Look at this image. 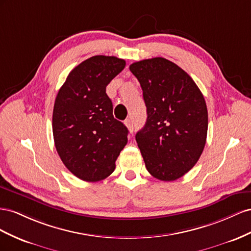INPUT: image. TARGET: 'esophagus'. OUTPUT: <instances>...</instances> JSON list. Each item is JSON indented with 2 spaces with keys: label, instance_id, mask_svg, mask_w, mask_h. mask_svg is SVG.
<instances>
[{
  "label": "esophagus",
  "instance_id": "esophagus-1",
  "mask_svg": "<svg viewBox=\"0 0 251 251\" xmlns=\"http://www.w3.org/2000/svg\"><path fill=\"white\" fill-rule=\"evenodd\" d=\"M125 125L127 126L128 130H129V131L132 133V132H133V129H134V127H133V122H132V120H131V119H127V120L125 121Z\"/></svg>",
  "mask_w": 251,
  "mask_h": 251
}]
</instances>
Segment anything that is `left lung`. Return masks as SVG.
Returning a JSON list of instances; mask_svg holds the SVG:
<instances>
[{"label":"left lung","mask_w":251,"mask_h":251,"mask_svg":"<svg viewBox=\"0 0 251 251\" xmlns=\"http://www.w3.org/2000/svg\"><path fill=\"white\" fill-rule=\"evenodd\" d=\"M129 69L147 108L145 126L135 134L145 166L161 181L177 180L196 165L205 147V99L190 75L169 60H142Z\"/></svg>","instance_id":"left-lung-1"}]
</instances>
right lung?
Segmentation results:
<instances>
[{"label": "right lung", "mask_w": 251, "mask_h": 251, "mask_svg": "<svg viewBox=\"0 0 251 251\" xmlns=\"http://www.w3.org/2000/svg\"><path fill=\"white\" fill-rule=\"evenodd\" d=\"M116 56L95 55L70 71L55 98L54 145L64 165L86 182L102 181L127 144V127L113 118L106 86L124 69Z\"/></svg>", "instance_id": "1"}]
</instances>
